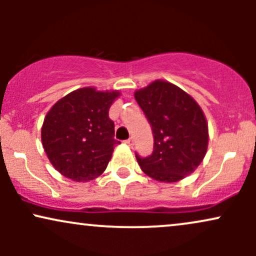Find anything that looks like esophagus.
Returning a JSON list of instances; mask_svg holds the SVG:
<instances>
[{"label": "esophagus", "mask_w": 256, "mask_h": 256, "mask_svg": "<svg viewBox=\"0 0 256 256\" xmlns=\"http://www.w3.org/2000/svg\"><path fill=\"white\" fill-rule=\"evenodd\" d=\"M125 143H126V144H128V146H132V144H134V138L130 137V138H128V140H125Z\"/></svg>", "instance_id": "34e87169"}]
</instances>
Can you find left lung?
Returning a JSON list of instances; mask_svg holds the SVG:
<instances>
[{"label":"left lung","mask_w":256,"mask_h":256,"mask_svg":"<svg viewBox=\"0 0 256 256\" xmlns=\"http://www.w3.org/2000/svg\"><path fill=\"white\" fill-rule=\"evenodd\" d=\"M154 134V150L148 158L136 154L146 176L176 183L198 168L208 146V124L198 102L177 85L154 80L134 92Z\"/></svg>","instance_id":"8db88e82"}]
</instances>
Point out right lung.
<instances>
[{"mask_svg":"<svg viewBox=\"0 0 256 256\" xmlns=\"http://www.w3.org/2000/svg\"><path fill=\"white\" fill-rule=\"evenodd\" d=\"M120 92L80 88L60 98L46 113L42 144L54 168L74 182H89L104 172L114 146V122L108 112Z\"/></svg>","mask_w":256,"mask_h":256,"instance_id":"1","label":"right lung"}]
</instances>
